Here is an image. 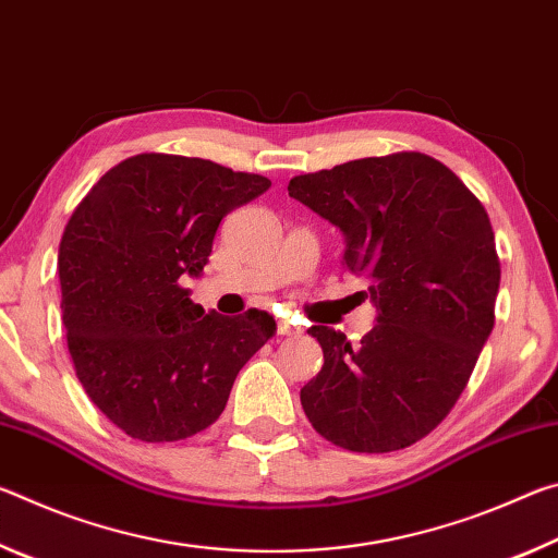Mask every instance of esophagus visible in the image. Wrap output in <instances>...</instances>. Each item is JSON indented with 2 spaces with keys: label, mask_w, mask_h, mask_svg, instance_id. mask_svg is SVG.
<instances>
[{
  "label": "esophagus",
  "mask_w": 558,
  "mask_h": 558,
  "mask_svg": "<svg viewBox=\"0 0 558 558\" xmlns=\"http://www.w3.org/2000/svg\"><path fill=\"white\" fill-rule=\"evenodd\" d=\"M278 335H282V337H298V335H302V329L298 325L288 323V319H278Z\"/></svg>",
  "instance_id": "1"
}]
</instances>
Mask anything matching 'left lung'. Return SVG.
Wrapping results in <instances>:
<instances>
[{
	"label": "left lung",
	"instance_id": "left-lung-1",
	"mask_svg": "<svg viewBox=\"0 0 558 558\" xmlns=\"http://www.w3.org/2000/svg\"><path fill=\"white\" fill-rule=\"evenodd\" d=\"M288 192L344 233V268L376 307L356 349L332 327L307 329L325 364L300 389L302 409L339 448H409L456 405L495 327L499 258L485 206L421 153L292 177Z\"/></svg>",
	"mask_w": 558,
	"mask_h": 558
}]
</instances>
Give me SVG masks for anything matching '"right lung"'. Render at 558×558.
Returning <instances> with one entry per match:
<instances>
[{
  "instance_id": "obj_1",
  "label": "right lung",
  "mask_w": 558,
  "mask_h": 558,
  "mask_svg": "<svg viewBox=\"0 0 558 558\" xmlns=\"http://www.w3.org/2000/svg\"><path fill=\"white\" fill-rule=\"evenodd\" d=\"M268 186L211 159L145 153L108 169L65 223L59 278L75 376L130 438L209 428L235 374L276 335L263 310L206 315L179 282L202 276L223 216Z\"/></svg>"
}]
</instances>
